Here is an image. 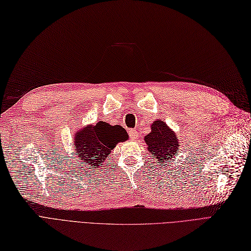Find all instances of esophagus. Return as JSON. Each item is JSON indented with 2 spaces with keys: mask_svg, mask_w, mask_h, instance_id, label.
<instances>
[{
  "mask_svg": "<svg viewBox=\"0 0 251 251\" xmlns=\"http://www.w3.org/2000/svg\"><path fill=\"white\" fill-rule=\"evenodd\" d=\"M129 135H130L131 140H136L137 137H139V132H137L135 129H130V130H129Z\"/></svg>",
  "mask_w": 251,
  "mask_h": 251,
  "instance_id": "esophagus-1",
  "label": "esophagus"
}]
</instances>
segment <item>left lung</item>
Wrapping results in <instances>:
<instances>
[{
	"label": "left lung",
	"instance_id": "obj_1",
	"mask_svg": "<svg viewBox=\"0 0 251 251\" xmlns=\"http://www.w3.org/2000/svg\"><path fill=\"white\" fill-rule=\"evenodd\" d=\"M147 149L157 163H171L179 152V139L166 122L157 119L151 124V131L144 137Z\"/></svg>",
	"mask_w": 251,
	"mask_h": 251
}]
</instances>
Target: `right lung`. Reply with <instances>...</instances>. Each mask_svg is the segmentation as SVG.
<instances>
[{
  "mask_svg": "<svg viewBox=\"0 0 251 251\" xmlns=\"http://www.w3.org/2000/svg\"><path fill=\"white\" fill-rule=\"evenodd\" d=\"M128 140L125 129L100 121L79 129L74 134V148L81 164L88 168L101 166L119 143Z\"/></svg>",
  "mask_w": 251,
  "mask_h": 251,
  "instance_id": "add662e5",
  "label": "right lung"
}]
</instances>
